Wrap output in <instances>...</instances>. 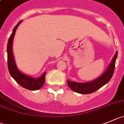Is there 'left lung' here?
I'll use <instances>...</instances> for the list:
<instances>
[{
  "label": "left lung",
  "instance_id": "1",
  "mask_svg": "<svg viewBox=\"0 0 124 124\" xmlns=\"http://www.w3.org/2000/svg\"><path fill=\"white\" fill-rule=\"evenodd\" d=\"M117 57V51H116V53L114 55L111 62L106 71L95 80L85 83H76V82H72L67 80L68 85L74 92L82 94H88L95 92L96 91L99 90L101 87L105 85L106 83H108L111 79L115 69L116 60Z\"/></svg>",
  "mask_w": 124,
  "mask_h": 124
}]
</instances>
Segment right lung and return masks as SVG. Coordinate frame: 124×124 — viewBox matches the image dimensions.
I'll use <instances>...</instances> for the list:
<instances>
[{"label": "right lung", "mask_w": 124, "mask_h": 124, "mask_svg": "<svg viewBox=\"0 0 124 124\" xmlns=\"http://www.w3.org/2000/svg\"><path fill=\"white\" fill-rule=\"evenodd\" d=\"M22 21H19L17 25L14 27L12 33L9 38L7 45V61H8V69L10 74L18 84L24 88L27 89L31 91H36L39 90L43 85L45 81V76L46 72L44 73L39 78H33L27 75H24L21 73L17 68L15 59H14L13 54L12 51V45L13 41L14 36L15 35L16 30L19 26V24Z\"/></svg>", "instance_id": "obj_1"}]
</instances>
